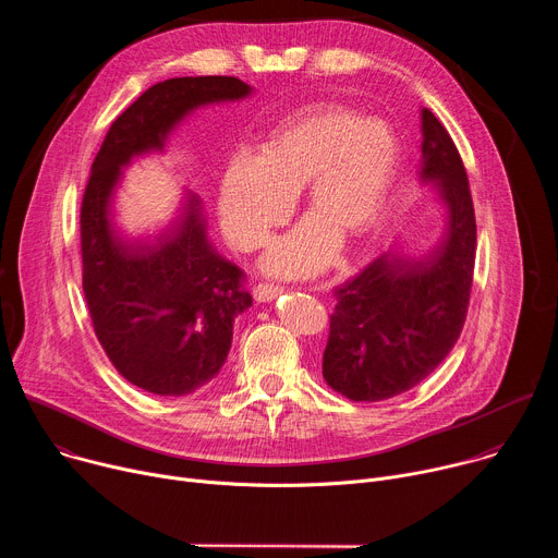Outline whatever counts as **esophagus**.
<instances>
[{
	"label": "esophagus",
	"instance_id": "esophagus-1",
	"mask_svg": "<svg viewBox=\"0 0 558 558\" xmlns=\"http://www.w3.org/2000/svg\"><path fill=\"white\" fill-rule=\"evenodd\" d=\"M282 293V287H276V284H256L254 287V298L256 302H271L274 298H278Z\"/></svg>",
	"mask_w": 558,
	"mask_h": 558
}]
</instances>
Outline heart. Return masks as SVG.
Here are the masks:
<instances>
[{"instance_id":"obj_1","label":"heart","mask_w":558,"mask_h":558,"mask_svg":"<svg viewBox=\"0 0 558 558\" xmlns=\"http://www.w3.org/2000/svg\"><path fill=\"white\" fill-rule=\"evenodd\" d=\"M400 166V138L384 119L340 104L306 106L269 134L263 151H231L218 187L220 222L233 245L254 250L291 216L304 187L311 214L276 238L263 267L308 278L336 260L342 233L362 238L379 222Z\"/></svg>"}]
</instances>
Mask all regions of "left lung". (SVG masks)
<instances>
[{
	"label": "left lung",
	"instance_id": "1",
	"mask_svg": "<svg viewBox=\"0 0 558 558\" xmlns=\"http://www.w3.org/2000/svg\"><path fill=\"white\" fill-rule=\"evenodd\" d=\"M420 179L446 209L441 243L422 258L386 252L336 289L327 384L353 402H379L426 379L454 347L472 289L476 222L461 156L422 108Z\"/></svg>",
	"mask_w": 558,
	"mask_h": 558
}]
</instances>
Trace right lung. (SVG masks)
Returning a JSON list of instances; mask_svg holds the SVG:
<instances>
[{"mask_svg":"<svg viewBox=\"0 0 558 558\" xmlns=\"http://www.w3.org/2000/svg\"><path fill=\"white\" fill-rule=\"evenodd\" d=\"M235 76H179L145 90L108 130L82 203L84 293L95 333L114 368L166 397L209 384L227 360L233 320L252 306L245 274L207 238L203 203L187 194L179 218L151 235H125L112 196L134 156L163 151L194 110L241 101Z\"/></svg>","mask_w":558,"mask_h":558,"instance_id":"obj_1","label":"right lung"}]
</instances>
